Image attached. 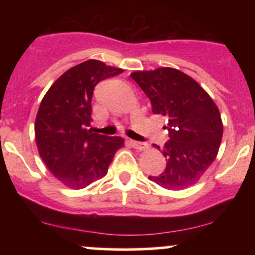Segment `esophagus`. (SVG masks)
Wrapping results in <instances>:
<instances>
[{"instance_id": "obj_1", "label": "esophagus", "mask_w": 255, "mask_h": 255, "mask_svg": "<svg viewBox=\"0 0 255 255\" xmlns=\"http://www.w3.org/2000/svg\"><path fill=\"white\" fill-rule=\"evenodd\" d=\"M130 145L133 146L134 148L137 151H145L146 148L148 147L147 144H145V142H140V141H135V140H130Z\"/></svg>"}]
</instances>
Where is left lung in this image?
<instances>
[{
    "label": "left lung",
    "mask_w": 255,
    "mask_h": 255,
    "mask_svg": "<svg viewBox=\"0 0 255 255\" xmlns=\"http://www.w3.org/2000/svg\"><path fill=\"white\" fill-rule=\"evenodd\" d=\"M130 78L150 98L152 113L168 119L169 141L156 147L166 166L152 182L170 191H181L203 177L217 157L223 124L221 113L209 93L194 79L178 69L162 67L139 71Z\"/></svg>",
    "instance_id": "1"
}]
</instances>
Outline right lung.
Listing matches in <instances>:
<instances>
[{
  "label": "right lung",
  "instance_id": "add662e5",
  "mask_svg": "<svg viewBox=\"0 0 255 255\" xmlns=\"http://www.w3.org/2000/svg\"><path fill=\"white\" fill-rule=\"evenodd\" d=\"M122 72L101 61H85L64 72L42 99L34 124L38 152L51 174L69 188H85L105 176L125 145L122 137L87 129L95 86Z\"/></svg>",
  "mask_w": 255,
  "mask_h": 255
}]
</instances>
